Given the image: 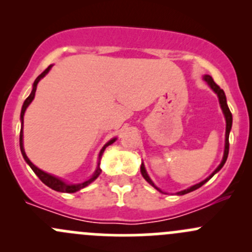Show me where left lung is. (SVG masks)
<instances>
[{"label": "left lung", "mask_w": 252, "mask_h": 252, "mask_svg": "<svg viewBox=\"0 0 252 252\" xmlns=\"http://www.w3.org/2000/svg\"><path fill=\"white\" fill-rule=\"evenodd\" d=\"M204 80L206 81V83L208 84V85H210V88L212 89V90L215 91L216 94H217V96H218V100H220V108H222V111H223V114H224V117H225V123H227V126H225V146H224V154H223V158H222V162H220V166L217 167V168H216V171L213 172V173L211 174L210 177H208V178H206V179H205V180H202V182H200L199 184H195V185H192V187H190L189 189H185V190H183V191H179V192H177L178 195H184V194H188V192H190V191H194V190L199 189L200 187H202V185H204L206 182H208V180H210L211 178L213 177V175H215L216 173H217L218 171H220V168H222V167L224 166L225 161H227L228 152H229V133H230V129H232L233 117H232V113H230V111H229V107H228V105H227V98H225V94H224V91H223L222 89H220V86H218L217 84H216L215 81H213L212 77H210V75H205V77H204ZM140 171H141V174H142V177L145 178V180H146V182L149 183V184H151L152 187H154V188H156V189L158 190V191H161V190H159L158 188H157L156 185H155L154 183H152V180L150 179V177H149V175H147V172H146V169H145V166H144V163L141 164V167H140ZM161 192H162V191H161Z\"/></svg>", "instance_id": "left-lung-1"}]
</instances>
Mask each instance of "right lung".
Masks as SVG:
<instances>
[{"label": "right lung", "mask_w": 252, "mask_h": 252, "mask_svg": "<svg viewBox=\"0 0 252 252\" xmlns=\"http://www.w3.org/2000/svg\"><path fill=\"white\" fill-rule=\"evenodd\" d=\"M51 67H52V65H48V67L46 68V69H45L44 72H42L41 74L39 75V77H37L36 79H35L34 84H32V94H30V95L28 96L27 100H25V101H24V103H23L22 112H20V121H22V129H20V135H19L20 151H22V155H23V157H24L25 162H27V163L29 164L30 168H32V171H34V173L36 174L37 177H39V179L41 180V182L44 183L45 185H47L48 188H51V189L56 190V191H60V192H75V191H79V190H80V189H83V188L88 187L89 184H91V183H93L94 180H95L96 178L98 177V175H100V173H101L100 162H98L97 168H96V171L94 172V174L91 175V178H89L88 180H85V182H83V183H78V184H69V183L63 182V180H62V179H60V178L55 177V175H52V174H48V173H46V172H44V171H41V169L37 168L36 166H34V164L32 163V161H30V159L28 158L27 155H25L24 146H23V119H24V113H25V111H27L28 106H29L30 103H32V100H34V97H35V91H36L37 83H39V81L41 80V79L44 78L45 75H46L48 72H50ZM116 140H117L116 138L112 139V140L108 141L107 144H106L105 146L102 147V150H101V151H100V155H98V159H101V156H102V154H103V151H105L106 147H107L108 145L113 144V142L116 141Z\"/></svg>", "instance_id": "obj_1"}]
</instances>
